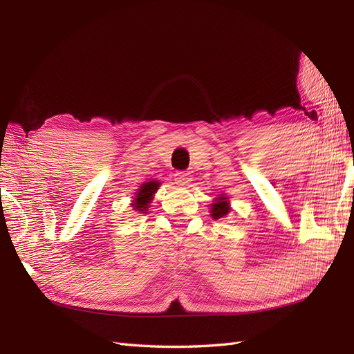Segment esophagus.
<instances>
[{
    "label": "esophagus",
    "instance_id": "1",
    "mask_svg": "<svg viewBox=\"0 0 354 354\" xmlns=\"http://www.w3.org/2000/svg\"><path fill=\"white\" fill-rule=\"evenodd\" d=\"M190 181H192L190 173H184V171L175 173V184H178V185H189Z\"/></svg>",
    "mask_w": 354,
    "mask_h": 354
}]
</instances>
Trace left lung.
Segmentation results:
<instances>
[{
    "instance_id": "8db88e82",
    "label": "left lung",
    "mask_w": 354,
    "mask_h": 354,
    "mask_svg": "<svg viewBox=\"0 0 354 354\" xmlns=\"http://www.w3.org/2000/svg\"><path fill=\"white\" fill-rule=\"evenodd\" d=\"M230 202L228 198H225L223 194L217 196L214 199V204L212 205V217L213 219H221V217L227 216L230 213Z\"/></svg>"
}]
</instances>
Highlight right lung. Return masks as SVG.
Returning <instances> with one entry per match:
<instances>
[{"label": "right lung", "instance_id": "right-lung-1", "mask_svg": "<svg viewBox=\"0 0 354 354\" xmlns=\"http://www.w3.org/2000/svg\"><path fill=\"white\" fill-rule=\"evenodd\" d=\"M158 187H160V183L158 181H149L141 184V187L138 189V192L135 193V198H133V209L135 212H140V213H146L149 204L152 202L153 199V194L156 193Z\"/></svg>", "mask_w": 354, "mask_h": 354}]
</instances>
